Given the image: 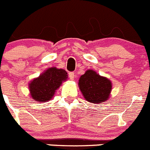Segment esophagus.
I'll list each match as a JSON object with an SVG mask.
<instances>
[{"label":"esophagus","instance_id":"1","mask_svg":"<svg viewBox=\"0 0 150 150\" xmlns=\"http://www.w3.org/2000/svg\"><path fill=\"white\" fill-rule=\"evenodd\" d=\"M69 78H70L71 80H74V78H75V74H74V72L69 73Z\"/></svg>","mask_w":150,"mask_h":150}]
</instances>
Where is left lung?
Segmentation results:
<instances>
[{
	"label": "left lung",
	"mask_w": 150,
	"mask_h": 150,
	"mask_svg": "<svg viewBox=\"0 0 150 150\" xmlns=\"http://www.w3.org/2000/svg\"><path fill=\"white\" fill-rule=\"evenodd\" d=\"M78 86L84 98L93 104L108 100L112 91V82L90 69L79 77Z\"/></svg>",
	"instance_id": "obj_1"
}]
</instances>
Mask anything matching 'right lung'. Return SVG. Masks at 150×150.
<instances>
[{
	"mask_svg": "<svg viewBox=\"0 0 150 150\" xmlns=\"http://www.w3.org/2000/svg\"><path fill=\"white\" fill-rule=\"evenodd\" d=\"M67 78V73L63 69L50 67L29 83L30 96L38 102L49 101Z\"/></svg>",
	"mask_w": 150,
	"mask_h": 150,
	"instance_id": "1",
	"label": "right lung"
}]
</instances>
